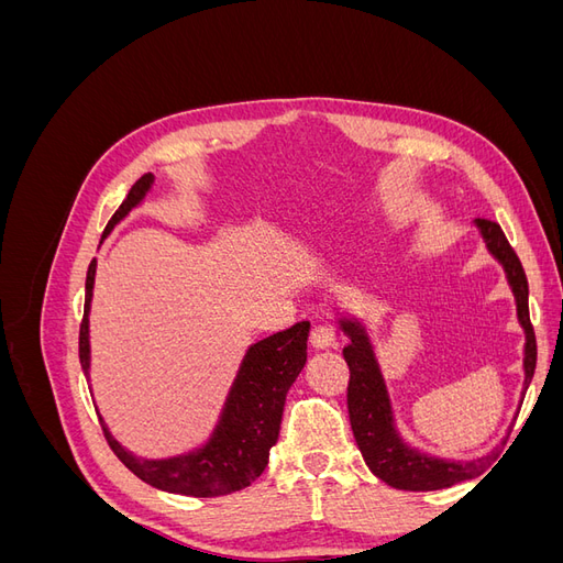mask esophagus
<instances>
[{
  "instance_id": "34e87169",
  "label": "esophagus",
  "mask_w": 563,
  "mask_h": 563,
  "mask_svg": "<svg viewBox=\"0 0 563 563\" xmlns=\"http://www.w3.org/2000/svg\"><path fill=\"white\" fill-rule=\"evenodd\" d=\"M310 340L314 347H331L335 343V327L329 321H319L314 323V329L310 333Z\"/></svg>"
}]
</instances>
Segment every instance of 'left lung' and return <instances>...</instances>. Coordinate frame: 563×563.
Masks as SVG:
<instances>
[{
    "label": "left lung",
    "mask_w": 563,
    "mask_h": 563,
    "mask_svg": "<svg viewBox=\"0 0 563 563\" xmlns=\"http://www.w3.org/2000/svg\"><path fill=\"white\" fill-rule=\"evenodd\" d=\"M474 225L479 228L488 253L503 265L507 284L512 288L515 300H517V319L526 333V345H523V373H526L523 389H526L533 380L538 347H536L531 317H528V282L523 275V267L498 223L476 218ZM338 323L340 329H343V333L350 338V343L343 347V356L350 366V385H347L350 424L356 439V446H360L368 470L387 486L399 488V490H439V488H449L453 484L479 476L493 460V453L479 460H470V463H455V460L420 453L418 449L406 444L395 428V416H391L387 387H385L376 352H373L364 323L356 319H345V317H340Z\"/></svg>",
    "instance_id": "left-lung-1"
}]
</instances>
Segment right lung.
Segmentation results:
<instances>
[{
  "mask_svg": "<svg viewBox=\"0 0 563 563\" xmlns=\"http://www.w3.org/2000/svg\"><path fill=\"white\" fill-rule=\"evenodd\" d=\"M152 183H155L152 174H145L133 183L122 207L110 218L103 236L110 234V230L119 220H124L131 209L139 207L150 192ZM93 279L96 258L87 272V298H84V319L79 327V362L84 376H89L91 366L89 310ZM308 335L310 321H298L291 329L263 338L246 350L225 399L223 413H220L218 424L203 446L162 460L139 457L119 444L103 418L98 416L110 449L139 479L166 493L213 498L246 488L263 474L269 460V449L277 444L286 395L308 362Z\"/></svg>",
  "mask_w": 563,
  "mask_h": 563,
  "instance_id": "obj_1",
  "label": "right lung"
}]
</instances>
